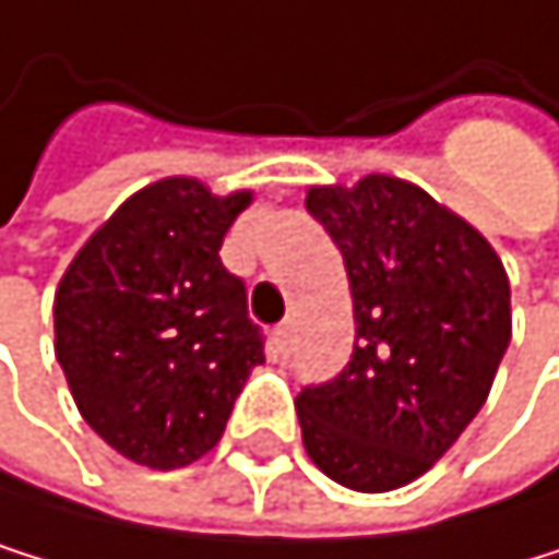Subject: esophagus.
Returning a JSON list of instances; mask_svg holds the SVG:
<instances>
[{
    "label": "esophagus",
    "mask_w": 559,
    "mask_h": 559,
    "mask_svg": "<svg viewBox=\"0 0 559 559\" xmlns=\"http://www.w3.org/2000/svg\"><path fill=\"white\" fill-rule=\"evenodd\" d=\"M274 346H277V353H288V346H292V322H282L274 329Z\"/></svg>",
    "instance_id": "34e87169"
}]
</instances>
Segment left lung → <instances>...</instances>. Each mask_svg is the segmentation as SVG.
<instances>
[{
	"label": "left lung",
	"mask_w": 559,
	"mask_h": 559,
	"mask_svg": "<svg viewBox=\"0 0 559 559\" xmlns=\"http://www.w3.org/2000/svg\"><path fill=\"white\" fill-rule=\"evenodd\" d=\"M305 206L343 251L356 319L346 370L295 396L305 451L346 489H401L486 404L512 335L506 267L404 179L312 186Z\"/></svg>",
	"instance_id": "obj_1"
}]
</instances>
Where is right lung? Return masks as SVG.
<instances>
[{
    "label": "right lung",
    "instance_id": "obj_1",
    "mask_svg": "<svg viewBox=\"0 0 559 559\" xmlns=\"http://www.w3.org/2000/svg\"><path fill=\"white\" fill-rule=\"evenodd\" d=\"M251 193L158 179L81 247L53 298L57 362L78 411L118 454L182 468L224 438L264 335L219 247Z\"/></svg>",
    "mask_w": 559,
    "mask_h": 559
}]
</instances>
